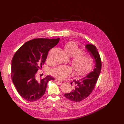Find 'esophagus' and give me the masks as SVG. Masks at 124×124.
<instances>
[{
	"instance_id": "obj_1",
	"label": "esophagus",
	"mask_w": 124,
	"mask_h": 124,
	"mask_svg": "<svg viewBox=\"0 0 124 124\" xmlns=\"http://www.w3.org/2000/svg\"><path fill=\"white\" fill-rule=\"evenodd\" d=\"M55 81H58V82H62L61 80L58 79H55Z\"/></svg>"
}]
</instances>
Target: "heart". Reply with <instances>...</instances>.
<instances>
[{
  "label": "heart",
  "mask_w": 124,
  "mask_h": 124,
  "mask_svg": "<svg viewBox=\"0 0 124 124\" xmlns=\"http://www.w3.org/2000/svg\"><path fill=\"white\" fill-rule=\"evenodd\" d=\"M65 50L70 56L73 57L72 63L76 72L83 75L91 70L93 65L94 60L90 55L83 53V50L77 44L70 42L65 44ZM51 59V54L48 60ZM51 74L60 80H64L73 74V68L69 65H59L50 71Z\"/></svg>",
  "instance_id": "1"
}]
</instances>
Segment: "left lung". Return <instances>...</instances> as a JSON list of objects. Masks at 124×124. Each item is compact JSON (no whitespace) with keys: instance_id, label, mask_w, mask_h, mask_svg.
<instances>
[{"instance_id":"8db88e82","label":"left lung","mask_w":124,"mask_h":124,"mask_svg":"<svg viewBox=\"0 0 124 124\" xmlns=\"http://www.w3.org/2000/svg\"><path fill=\"white\" fill-rule=\"evenodd\" d=\"M88 51L95 59V66L93 71L89 72L79 80H73L71 84L74 86L72 92L64 94L66 98L74 102H80L90 95L95 86L101 70V60L95 46L87 44L86 46Z\"/></svg>"}]
</instances>
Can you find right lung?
Instances as JSON below:
<instances>
[{"mask_svg": "<svg viewBox=\"0 0 124 124\" xmlns=\"http://www.w3.org/2000/svg\"><path fill=\"white\" fill-rule=\"evenodd\" d=\"M60 39L35 38L28 41L15 53L12 60L11 78L21 96L27 101H36L45 93L51 76L38 80L36 73L42 67L51 48Z\"/></svg>", "mask_w": 124, "mask_h": 124, "instance_id": "right-lung-1", "label": "right lung"}]
</instances>
